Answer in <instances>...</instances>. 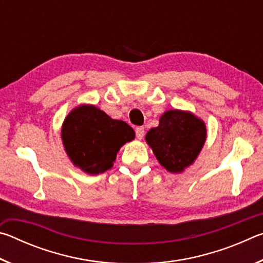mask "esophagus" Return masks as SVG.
I'll return each mask as SVG.
<instances>
[{"mask_svg":"<svg viewBox=\"0 0 263 263\" xmlns=\"http://www.w3.org/2000/svg\"><path fill=\"white\" fill-rule=\"evenodd\" d=\"M136 136H137L138 139L141 140V139H142V137L145 136V130H144V127H142V126L137 127V128H136Z\"/></svg>","mask_w":263,"mask_h":263,"instance_id":"34e87169","label":"esophagus"}]
</instances>
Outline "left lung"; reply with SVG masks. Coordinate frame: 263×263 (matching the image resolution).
I'll use <instances>...</instances> for the list:
<instances>
[{
	"mask_svg": "<svg viewBox=\"0 0 263 263\" xmlns=\"http://www.w3.org/2000/svg\"><path fill=\"white\" fill-rule=\"evenodd\" d=\"M145 140L166 171L180 174L201 153L206 140V126L191 111L168 110L161 115L159 125L146 133Z\"/></svg>",
	"mask_w": 263,
	"mask_h": 263,
	"instance_id": "obj_1",
	"label": "left lung"
}]
</instances>
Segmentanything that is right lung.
Returning <instances> with one entry per match:
<instances>
[{"mask_svg":"<svg viewBox=\"0 0 263 263\" xmlns=\"http://www.w3.org/2000/svg\"><path fill=\"white\" fill-rule=\"evenodd\" d=\"M133 128L112 119L92 104H81L66 116L61 140L75 167L89 175L102 174L114 166L118 151L135 139Z\"/></svg>","mask_w":263,"mask_h":263,"instance_id":"1","label":"right lung"}]
</instances>
